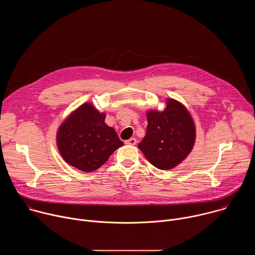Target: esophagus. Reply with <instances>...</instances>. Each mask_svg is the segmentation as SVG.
<instances>
[{
    "label": "esophagus",
    "mask_w": 255,
    "mask_h": 255,
    "mask_svg": "<svg viewBox=\"0 0 255 255\" xmlns=\"http://www.w3.org/2000/svg\"><path fill=\"white\" fill-rule=\"evenodd\" d=\"M136 143H137V140L135 138H130L125 141V144H127V145H135Z\"/></svg>",
    "instance_id": "esophagus-1"
}]
</instances>
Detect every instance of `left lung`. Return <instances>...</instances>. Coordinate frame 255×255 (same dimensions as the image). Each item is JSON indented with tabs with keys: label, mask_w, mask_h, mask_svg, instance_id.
Masks as SVG:
<instances>
[{
	"label": "left lung",
	"mask_w": 255,
	"mask_h": 255,
	"mask_svg": "<svg viewBox=\"0 0 255 255\" xmlns=\"http://www.w3.org/2000/svg\"><path fill=\"white\" fill-rule=\"evenodd\" d=\"M146 135L138 148L159 169H170L191 152L196 138L193 119L187 109L174 100H167L163 112H147Z\"/></svg>",
	"instance_id": "1"
}]
</instances>
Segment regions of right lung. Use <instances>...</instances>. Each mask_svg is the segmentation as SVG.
Returning <instances> with one entry per match:
<instances>
[{
  "mask_svg": "<svg viewBox=\"0 0 255 255\" xmlns=\"http://www.w3.org/2000/svg\"><path fill=\"white\" fill-rule=\"evenodd\" d=\"M106 115L85 104L72 113L57 132V146L64 160L85 172L101 167L123 146L116 131L105 123Z\"/></svg>",
  "mask_w": 255,
  "mask_h": 255,
  "instance_id": "add662e5",
  "label": "right lung"
}]
</instances>
